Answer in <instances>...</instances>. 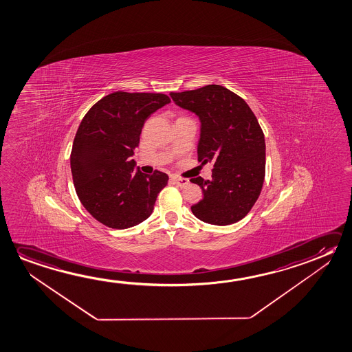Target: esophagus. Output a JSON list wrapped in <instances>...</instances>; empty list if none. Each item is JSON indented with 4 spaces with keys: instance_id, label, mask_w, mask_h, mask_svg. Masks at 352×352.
<instances>
[{
    "instance_id": "obj_1",
    "label": "esophagus",
    "mask_w": 352,
    "mask_h": 352,
    "mask_svg": "<svg viewBox=\"0 0 352 352\" xmlns=\"http://www.w3.org/2000/svg\"><path fill=\"white\" fill-rule=\"evenodd\" d=\"M171 181H173V184H177L179 187H186L187 184H190V181L187 179H181V177H177V176H171Z\"/></svg>"
}]
</instances>
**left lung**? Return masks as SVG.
I'll use <instances>...</instances> for the list:
<instances>
[{
    "instance_id": "left-lung-1",
    "label": "left lung",
    "mask_w": 352,
    "mask_h": 352,
    "mask_svg": "<svg viewBox=\"0 0 352 352\" xmlns=\"http://www.w3.org/2000/svg\"><path fill=\"white\" fill-rule=\"evenodd\" d=\"M170 96L198 116V160L214 162L212 179H190L203 190L192 212L212 225L240 221L257 201L265 176V140L257 118L242 98L218 84Z\"/></svg>"
}]
</instances>
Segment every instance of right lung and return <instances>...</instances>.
Segmentation results:
<instances>
[{
    "label": "right lung",
    "instance_id": "add662e5",
    "mask_svg": "<svg viewBox=\"0 0 352 352\" xmlns=\"http://www.w3.org/2000/svg\"><path fill=\"white\" fill-rule=\"evenodd\" d=\"M170 101L165 94L115 91L79 124L71 153L73 184L83 207L109 228L129 229L149 218L168 184L162 171H134L132 157L145 120Z\"/></svg>",
    "mask_w": 352,
    "mask_h": 352
}]
</instances>
